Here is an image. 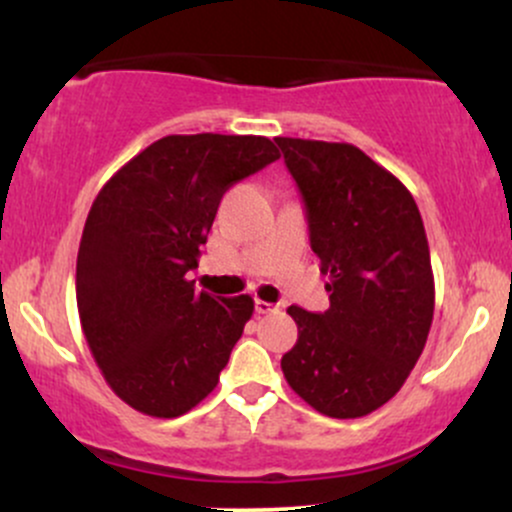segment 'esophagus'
Masks as SVG:
<instances>
[{
  "instance_id": "esophagus-1",
  "label": "esophagus",
  "mask_w": 512,
  "mask_h": 512,
  "mask_svg": "<svg viewBox=\"0 0 512 512\" xmlns=\"http://www.w3.org/2000/svg\"><path fill=\"white\" fill-rule=\"evenodd\" d=\"M255 310H257V313H260V315H267V313H274L276 305L262 301V298H257V301H255Z\"/></svg>"
}]
</instances>
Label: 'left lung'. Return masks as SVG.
<instances>
[{"label":"left lung","instance_id":"left-lung-1","mask_svg":"<svg viewBox=\"0 0 512 512\" xmlns=\"http://www.w3.org/2000/svg\"><path fill=\"white\" fill-rule=\"evenodd\" d=\"M305 202L310 248L330 274L325 313L291 305L298 339L286 383L332 419H358L397 395L424 351L436 305L419 207L354 144L276 137Z\"/></svg>","mask_w":512,"mask_h":512}]
</instances>
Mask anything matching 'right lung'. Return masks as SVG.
I'll return each mask as SVG.
<instances>
[{"instance_id": "right-lung-1", "label": "right lung", "mask_w": 512, "mask_h": 512, "mask_svg": "<svg viewBox=\"0 0 512 512\" xmlns=\"http://www.w3.org/2000/svg\"><path fill=\"white\" fill-rule=\"evenodd\" d=\"M276 158L274 142L255 134H170L93 199L76 255V305L105 383L132 409L175 419L219 383L255 301L197 291L187 272L223 192Z\"/></svg>"}]
</instances>
